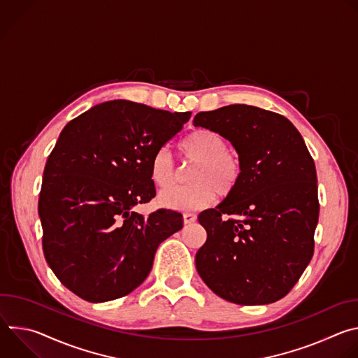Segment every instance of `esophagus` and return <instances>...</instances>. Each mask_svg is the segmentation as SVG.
<instances>
[{"instance_id":"1","label":"esophagus","mask_w":358,"mask_h":358,"mask_svg":"<svg viewBox=\"0 0 358 358\" xmlns=\"http://www.w3.org/2000/svg\"><path fill=\"white\" fill-rule=\"evenodd\" d=\"M182 218H184V224H192V222H195L196 215L194 213H185Z\"/></svg>"}]
</instances>
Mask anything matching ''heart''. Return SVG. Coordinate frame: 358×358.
Instances as JSON below:
<instances>
[{
	"label": "heart",
	"instance_id": "obj_1",
	"mask_svg": "<svg viewBox=\"0 0 358 358\" xmlns=\"http://www.w3.org/2000/svg\"><path fill=\"white\" fill-rule=\"evenodd\" d=\"M178 150L185 164H194L189 171L192 185L162 192L160 206L181 211L199 210L210 206L218 192L227 195L236 188L242 166L235 152L227 148V141L221 134L210 129H196L181 140ZM150 177L162 189L177 184L180 167L169 148L162 147L152 155Z\"/></svg>",
	"mask_w": 358,
	"mask_h": 358
}]
</instances>
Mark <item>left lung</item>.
<instances>
[{
	"label": "left lung",
	"instance_id": "1",
	"mask_svg": "<svg viewBox=\"0 0 358 358\" xmlns=\"http://www.w3.org/2000/svg\"><path fill=\"white\" fill-rule=\"evenodd\" d=\"M194 126L231 141L242 166L236 188L198 215L207 241L195 255L196 271L228 301L273 303L313 257L320 208L315 162L297 129L269 110L224 106L199 112Z\"/></svg>",
	"mask_w": 358,
	"mask_h": 358
}]
</instances>
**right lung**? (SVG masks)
<instances>
[{
  "mask_svg": "<svg viewBox=\"0 0 358 358\" xmlns=\"http://www.w3.org/2000/svg\"><path fill=\"white\" fill-rule=\"evenodd\" d=\"M110 100L69 122L50 152L38 213L45 259L71 292L92 303L123 297L148 276L159 245L182 228V215L133 208L156 195L150 160L188 122Z\"/></svg>",
  "mask_w": 358,
  "mask_h": 358,
  "instance_id": "1",
  "label": "right lung"
}]
</instances>
